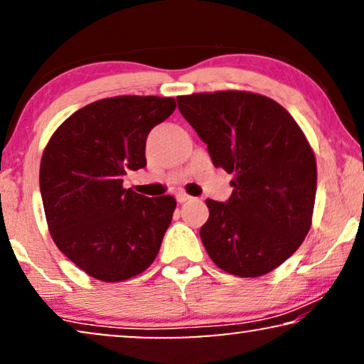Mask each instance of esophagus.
<instances>
[{"label":"esophagus","mask_w":364,"mask_h":364,"mask_svg":"<svg viewBox=\"0 0 364 364\" xmlns=\"http://www.w3.org/2000/svg\"><path fill=\"white\" fill-rule=\"evenodd\" d=\"M176 198H177V202H178V203H186L187 200H191V197H188L187 193H182V192H181V193H177Z\"/></svg>","instance_id":"34e87169"}]
</instances>
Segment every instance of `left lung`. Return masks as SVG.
Here are the masks:
<instances>
[{
    "instance_id": "8db88e82",
    "label": "left lung",
    "mask_w": 364,
    "mask_h": 364,
    "mask_svg": "<svg viewBox=\"0 0 364 364\" xmlns=\"http://www.w3.org/2000/svg\"><path fill=\"white\" fill-rule=\"evenodd\" d=\"M215 167L233 173L227 202L207 198L203 247L218 268L262 277L290 258L311 227L316 161L287 109L247 91L177 97Z\"/></svg>"
}]
</instances>
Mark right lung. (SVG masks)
<instances>
[{
	"mask_svg": "<svg viewBox=\"0 0 364 364\" xmlns=\"http://www.w3.org/2000/svg\"><path fill=\"white\" fill-rule=\"evenodd\" d=\"M176 99L117 96L91 102L56 129L39 167L44 213L59 250L101 282H122L156 260L176 198L122 182L146 167V141Z\"/></svg>",
	"mask_w": 364,
	"mask_h": 364,
	"instance_id": "add662e5",
	"label": "right lung"
}]
</instances>
